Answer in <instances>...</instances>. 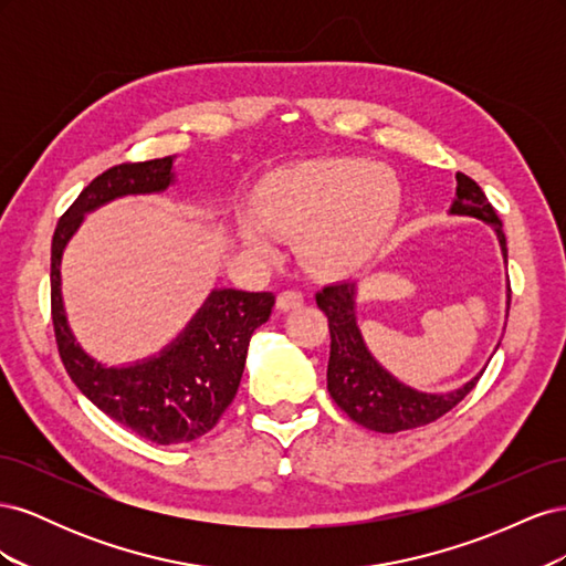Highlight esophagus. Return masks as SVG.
Instances as JSON below:
<instances>
[{
	"mask_svg": "<svg viewBox=\"0 0 566 566\" xmlns=\"http://www.w3.org/2000/svg\"><path fill=\"white\" fill-rule=\"evenodd\" d=\"M302 304H304V295L297 293V290H285V293H281L276 300V306L281 312H293Z\"/></svg>",
	"mask_w": 566,
	"mask_h": 566,
	"instance_id": "1",
	"label": "esophagus"
}]
</instances>
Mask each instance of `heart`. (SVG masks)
<instances>
[{"instance_id":"heart-1","label":"heart","mask_w":566,"mask_h":566,"mask_svg":"<svg viewBox=\"0 0 566 566\" xmlns=\"http://www.w3.org/2000/svg\"><path fill=\"white\" fill-rule=\"evenodd\" d=\"M401 184L385 165L366 158H321L281 169L252 198L243 243L271 252L273 233H297V252L328 276L368 264L399 219Z\"/></svg>"}]
</instances>
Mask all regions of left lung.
<instances>
[{"label": "left lung", "mask_w": 566, "mask_h": 566, "mask_svg": "<svg viewBox=\"0 0 566 566\" xmlns=\"http://www.w3.org/2000/svg\"><path fill=\"white\" fill-rule=\"evenodd\" d=\"M449 214L472 217L484 221L499 238L503 262L507 266V245L501 219L491 208L484 191L470 177L455 175V196ZM356 283H333L316 293L318 310L328 316L331 328V361H328V391L333 401L366 430L394 434L434 422L460 403L482 378L484 368L472 380L449 391H422L401 382L391 375L368 349L356 318ZM510 310V283H507ZM507 316V314H505ZM499 349V345H495ZM493 349V354H495ZM491 354V356H493Z\"/></svg>", "instance_id": "1"}]
</instances>
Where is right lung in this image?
Wrapping results in <instances>:
<instances>
[{"instance_id": "right-lung-1", "label": "right lung", "mask_w": 566, "mask_h": 566, "mask_svg": "<svg viewBox=\"0 0 566 566\" xmlns=\"http://www.w3.org/2000/svg\"><path fill=\"white\" fill-rule=\"evenodd\" d=\"M177 156L125 163L96 177L61 217L51 241V318L63 366L98 410L153 443L208 434L233 401L252 333L269 321L276 297L214 287L186 328L142 361L108 366L84 349L67 323L61 260L84 214L125 196L163 193L177 184Z\"/></svg>"}]
</instances>
